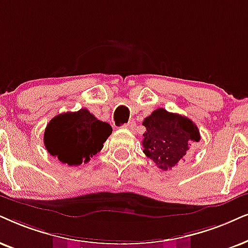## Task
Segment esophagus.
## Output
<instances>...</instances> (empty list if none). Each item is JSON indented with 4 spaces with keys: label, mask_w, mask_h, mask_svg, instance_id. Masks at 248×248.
<instances>
[{
    "label": "esophagus",
    "mask_w": 248,
    "mask_h": 248,
    "mask_svg": "<svg viewBox=\"0 0 248 248\" xmlns=\"http://www.w3.org/2000/svg\"><path fill=\"white\" fill-rule=\"evenodd\" d=\"M124 127L126 128V129H129L131 131H135V129H136V124H135L134 121H130V122H128L127 124H124Z\"/></svg>",
    "instance_id": "esophagus-1"
}]
</instances>
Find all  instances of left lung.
Returning <instances> with one entry per match:
<instances>
[{
	"label": "left lung",
	"mask_w": 248,
	"mask_h": 248,
	"mask_svg": "<svg viewBox=\"0 0 248 248\" xmlns=\"http://www.w3.org/2000/svg\"><path fill=\"white\" fill-rule=\"evenodd\" d=\"M143 152L162 170L183 160L194 142L200 140L198 127L189 118L156 108L143 121Z\"/></svg>",
	"instance_id": "obj_1"
}]
</instances>
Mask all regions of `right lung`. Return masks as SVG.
I'll use <instances>...</instances> for the list:
<instances>
[{
    "mask_svg": "<svg viewBox=\"0 0 248 248\" xmlns=\"http://www.w3.org/2000/svg\"><path fill=\"white\" fill-rule=\"evenodd\" d=\"M111 134L112 127L108 122L98 120L87 108H81L51 119L43 140L46 151L62 164L79 166L101 151Z\"/></svg>",
    "mask_w": 248,
    "mask_h": 248,
    "instance_id": "add662e5",
    "label": "right lung"
}]
</instances>
